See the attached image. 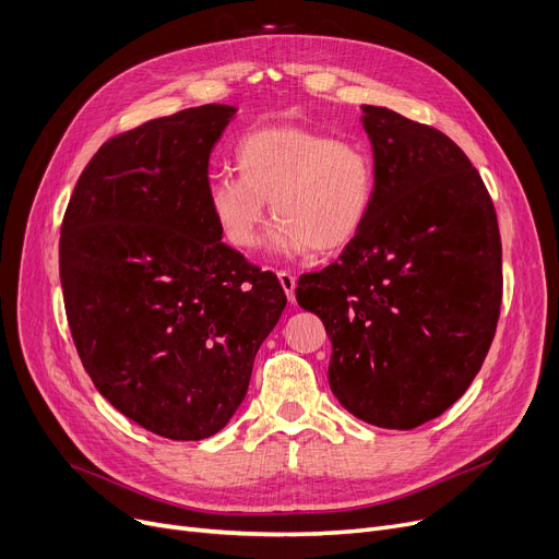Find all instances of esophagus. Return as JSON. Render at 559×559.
<instances>
[{
	"label": "esophagus",
	"instance_id": "obj_1",
	"mask_svg": "<svg viewBox=\"0 0 559 559\" xmlns=\"http://www.w3.org/2000/svg\"><path fill=\"white\" fill-rule=\"evenodd\" d=\"M278 281H281V287L285 289V295H287V299H289V304H295V289H297V276L295 274H289V272H285V270H281L278 272Z\"/></svg>",
	"mask_w": 559,
	"mask_h": 559
}]
</instances>
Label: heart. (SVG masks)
Listing matches in <instances>:
<instances>
[{
  "label": "heart",
  "instance_id": "heart-1",
  "mask_svg": "<svg viewBox=\"0 0 559 559\" xmlns=\"http://www.w3.org/2000/svg\"><path fill=\"white\" fill-rule=\"evenodd\" d=\"M240 176L219 171L209 181V209L226 238L253 251L267 226V203L278 222L272 242L285 255L329 253L354 242L376 199V160L367 144L304 127H267L235 146Z\"/></svg>",
  "mask_w": 559,
  "mask_h": 559
}]
</instances>
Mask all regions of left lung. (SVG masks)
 Returning a JSON list of instances; mask_svg holds the SVG:
<instances>
[{
    "label": "left lung",
    "mask_w": 559,
    "mask_h": 559,
    "mask_svg": "<svg viewBox=\"0 0 559 559\" xmlns=\"http://www.w3.org/2000/svg\"><path fill=\"white\" fill-rule=\"evenodd\" d=\"M376 160L371 215L297 301L333 342L329 383L358 419L409 430L449 409L491 346L501 233L478 169L428 124L362 106Z\"/></svg>",
    "instance_id": "obj_1"
}]
</instances>
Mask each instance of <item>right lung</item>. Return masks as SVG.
Listing matches in <instances>:
<instances>
[{"mask_svg": "<svg viewBox=\"0 0 559 559\" xmlns=\"http://www.w3.org/2000/svg\"><path fill=\"white\" fill-rule=\"evenodd\" d=\"M235 110L205 104L110 138L61 226L66 314L87 376L176 442L228 424L287 304L276 274L222 242L209 209L211 152Z\"/></svg>", "mask_w": 559, "mask_h": 559, "instance_id": "obj_1", "label": "right lung"}]
</instances>
